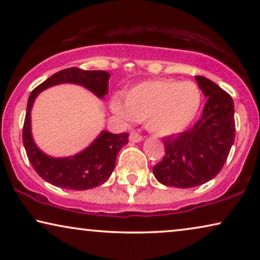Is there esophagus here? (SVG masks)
I'll use <instances>...</instances> for the list:
<instances>
[{
  "label": "esophagus",
  "mask_w": 260,
  "mask_h": 260,
  "mask_svg": "<svg viewBox=\"0 0 260 260\" xmlns=\"http://www.w3.org/2000/svg\"><path fill=\"white\" fill-rule=\"evenodd\" d=\"M129 140H130V142H133V143H138V142H141L142 140H143V137H142L141 135L137 133H131Z\"/></svg>",
  "instance_id": "obj_1"
}]
</instances>
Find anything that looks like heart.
<instances>
[{
  "label": "heart",
  "instance_id": "1",
  "mask_svg": "<svg viewBox=\"0 0 260 260\" xmlns=\"http://www.w3.org/2000/svg\"><path fill=\"white\" fill-rule=\"evenodd\" d=\"M201 91L191 81L155 79L137 84L111 101L112 112L125 120H141L156 136L182 133L197 117Z\"/></svg>",
  "mask_w": 260,
  "mask_h": 260
}]
</instances>
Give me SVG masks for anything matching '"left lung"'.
I'll return each instance as SVG.
<instances>
[{
    "mask_svg": "<svg viewBox=\"0 0 260 260\" xmlns=\"http://www.w3.org/2000/svg\"><path fill=\"white\" fill-rule=\"evenodd\" d=\"M195 79L207 102L193 127L163 140L166 155L152 173L165 186L190 188L214 179L233 145L236 123L232 98L207 78L197 76Z\"/></svg>",
    "mask_w": 260,
    "mask_h": 260,
    "instance_id": "8db88e82",
    "label": "left lung"
}]
</instances>
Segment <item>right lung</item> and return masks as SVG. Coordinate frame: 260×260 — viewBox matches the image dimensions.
<instances>
[{
  "mask_svg": "<svg viewBox=\"0 0 260 260\" xmlns=\"http://www.w3.org/2000/svg\"><path fill=\"white\" fill-rule=\"evenodd\" d=\"M109 79L110 74L105 71H84L71 67L53 74L31 91L23 124V147L31 167L46 182L65 189L86 190L101 186L111 176L117 155L129 142V134L116 135L103 130L83 151L70 157H52L35 144L30 122L35 99L46 88L59 84H77L104 99L109 92Z\"/></svg>",
  "mask_w": 260,
  "mask_h": 260,
  "instance_id": "1",
  "label": "right lung"
}]
</instances>
